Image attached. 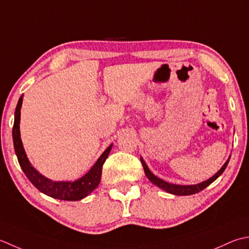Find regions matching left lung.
I'll return each instance as SVG.
<instances>
[{"mask_svg": "<svg viewBox=\"0 0 249 249\" xmlns=\"http://www.w3.org/2000/svg\"><path fill=\"white\" fill-rule=\"evenodd\" d=\"M230 157L225 162V164L221 166V169L218 171L214 176H212L211 178H209V179L205 180V181L199 182V184H196V185H176V184H171V182H167V181H165L163 179L159 178V177H157L153 173V172L149 170V167L147 166L146 162L144 161L143 158H142V157H141V162H142V164H143L145 175H146L147 178L149 179V181L151 182V184H154L155 186L159 187V188H161L162 190L169 192V194H172V195H175V196H190V195H195V194H197V192L202 191L203 189L206 188L207 186H210L213 181H215L222 173H224V171L226 170L228 163H229Z\"/></svg>", "mask_w": 249, "mask_h": 249, "instance_id": "obj_1", "label": "left lung"}]
</instances>
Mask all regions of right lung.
<instances>
[{"mask_svg": "<svg viewBox=\"0 0 249 249\" xmlns=\"http://www.w3.org/2000/svg\"><path fill=\"white\" fill-rule=\"evenodd\" d=\"M23 94L20 96L16 110H15V121L13 126V141L15 153L18 162L21 166L28 179L32 182L35 188L53 199L64 201H79L90 195L99 186L102 175V167L105 160L110 153L113 144H110L104 153L100 156L93 166L83 177L74 181H55L42 175L29 161L25 154L21 138H20V109L22 106Z\"/></svg>", "mask_w": 249, "mask_h": 249, "instance_id": "right-lung-1", "label": "right lung"}]
</instances>
